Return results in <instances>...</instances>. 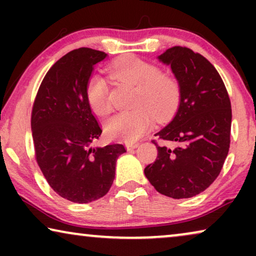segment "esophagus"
<instances>
[{"label":"esophagus","instance_id":"obj_1","mask_svg":"<svg viewBox=\"0 0 256 256\" xmlns=\"http://www.w3.org/2000/svg\"><path fill=\"white\" fill-rule=\"evenodd\" d=\"M138 143H126V148H127L128 152L134 150L135 148H138Z\"/></svg>","mask_w":256,"mask_h":256}]
</instances>
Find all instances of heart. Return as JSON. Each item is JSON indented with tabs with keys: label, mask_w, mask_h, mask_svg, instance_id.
I'll use <instances>...</instances> for the list:
<instances>
[{
	"label": "heart",
	"mask_w": 256,
	"mask_h": 256,
	"mask_svg": "<svg viewBox=\"0 0 256 256\" xmlns=\"http://www.w3.org/2000/svg\"><path fill=\"white\" fill-rule=\"evenodd\" d=\"M108 73L118 82L135 86L134 106L138 108L121 112L106 124L107 134L113 138L134 142L154 122V115L163 118L172 113L180 96L178 80L168 73L160 72L158 66L135 56H124L108 66ZM86 100L94 113H110L108 86L102 78L92 76L86 84Z\"/></svg>",
	"instance_id": "1"
}]
</instances>
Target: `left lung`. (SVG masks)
<instances>
[{
    "label": "left lung",
    "mask_w": 256,
    "mask_h": 256,
    "mask_svg": "<svg viewBox=\"0 0 256 256\" xmlns=\"http://www.w3.org/2000/svg\"><path fill=\"white\" fill-rule=\"evenodd\" d=\"M180 85V102L172 121L155 136L174 143L158 146L144 174L160 194L180 199L206 190L219 176L228 154L232 108L214 66L198 52L172 46L158 57Z\"/></svg>",
    "instance_id": "obj_1"
}]
</instances>
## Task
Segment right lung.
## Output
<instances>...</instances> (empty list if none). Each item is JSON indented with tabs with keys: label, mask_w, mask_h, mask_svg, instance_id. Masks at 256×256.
<instances>
[{
	"label": "right lung",
	"mask_w": 256,
	"mask_h": 256,
	"mask_svg": "<svg viewBox=\"0 0 256 256\" xmlns=\"http://www.w3.org/2000/svg\"><path fill=\"white\" fill-rule=\"evenodd\" d=\"M102 51L76 48L52 65L34 98L31 129L34 158L52 190L85 204L110 191L124 144L92 146L102 129L86 100L93 66Z\"/></svg>",
	"instance_id": "add662e5"
}]
</instances>
